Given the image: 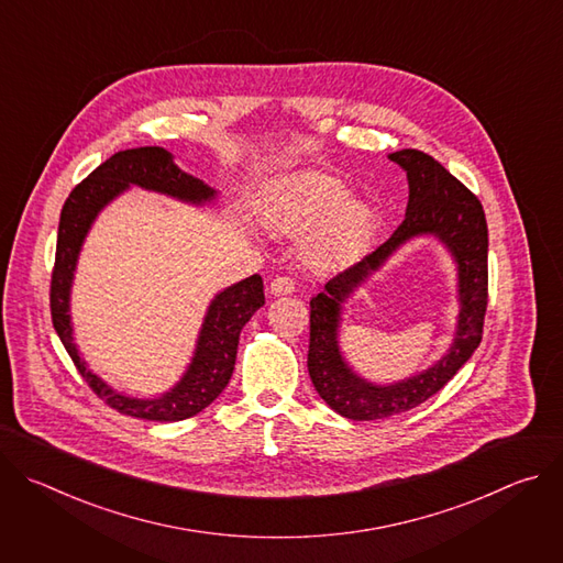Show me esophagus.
Returning <instances> with one entry per match:
<instances>
[{"label": "esophagus", "instance_id": "esophagus-1", "mask_svg": "<svg viewBox=\"0 0 563 563\" xmlns=\"http://www.w3.org/2000/svg\"><path fill=\"white\" fill-rule=\"evenodd\" d=\"M269 291L274 296H285V294H291L294 291V280L289 276H276L269 285Z\"/></svg>", "mask_w": 563, "mask_h": 563}]
</instances>
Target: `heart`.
<instances>
[{"instance_id":"b5f03b06","label":"heart","mask_w":563,"mask_h":563,"mask_svg":"<svg viewBox=\"0 0 563 563\" xmlns=\"http://www.w3.org/2000/svg\"><path fill=\"white\" fill-rule=\"evenodd\" d=\"M265 222L280 233H302L311 267L330 269L354 258L376 227V211L352 200L350 189L323 172H300L278 180L263 202Z\"/></svg>"}]
</instances>
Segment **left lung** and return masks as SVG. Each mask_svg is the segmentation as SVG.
Returning <instances> with one entry per match:
<instances>
[{"label": "left lung", "instance_id": "1", "mask_svg": "<svg viewBox=\"0 0 563 563\" xmlns=\"http://www.w3.org/2000/svg\"><path fill=\"white\" fill-rule=\"evenodd\" d=\"M387 157L408 174L406 220L380 247L336 274L309 300L307 369L311 383L334 412L352 421L396 417L434 396L478 347L488 307V224L478 198L423 151L404 148ZM419 234H437L457 263L462 307L457 332L449 354L432 368L398 384L376 386L358 377L340 354L342 302L398 246Z\"/></svg>", "mask_w": 563, "mask_h": 563}]
</instances>
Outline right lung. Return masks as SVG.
<instances>
[{
	"label": "right lung",
	"instance_id": "right-lung-1",
	"mask_svg": "<svg viewBox=\"0 0 563 563\" xmlns=\"http://www.w3.org/2000/svg\"><path fill=\"white\" fill-rule=\"evenodd\" d=\"M131 185L178 198L189 205H207L216 200V189L176 167L174 155L163 146L126 148L111 155L96 172L79 183L66 198L59 216L55 267L51 276V316L53 328L66 347L77 372L104 404L120 415L172 423L196 417L227 387L238 352L240 330L256 309L265 305L263 278L258 274L240 280L211 300L198 334L194 358L183 378L163 396L137 398L109 387L93 374L77 352L70 325V287L75 265L85 238L98 213Z\"/></svg>",
	"mask_w": 563,
	"mask_h": 563
}]
</instances>
